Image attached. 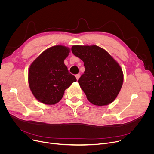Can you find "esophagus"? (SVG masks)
I'll use <instances>...</instances> for the list:
<instances>
[{
    "instance_id": "esophagus-1",
    "label": "esophagus",
    "mask_w": 154,
    "mask_h": 154,
    "mask_svg": "<svg viewBox=\"0 0 154 154\" xmlns=\"http://www.w3.org/2000/svg\"><path fill=\"white\" fill-rule=\"evenodd\" d=\"M80 74H76V75H75V77H76V79H77V80H79V79L80 78Z\"/></svg>"
}]
</instances>
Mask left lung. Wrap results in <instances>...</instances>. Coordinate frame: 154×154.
I'll use <instances>...</instances> for the list:
<instances>
[{"instance_id": "1", "label": "left lung", "mask_w": 154, "mask_h": 154, "mask_svg": "<svg viewBox=\"0 0 154 154\" xmlns=\"http://www.w3.org/2000/svg\"><path fill=\"white\" fill-rule=\"evenodd\" d=\"M71 51L84 63L85 71L78 82L87 99L98 106L113 102L124 80L122 70L118 63L97 46L74 45Z\"/></svg>"}]
</instances>
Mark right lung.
<instances>
[{
  "mask_svg": "<svg viewBox=\"0 0 154 154\" xmlns=\"http://www.w3.org/2000/svg\"><path fill=\"white\" fill-rule=\"evenodd\" d=\"M70 49L61 45L49 48L31 64L28 81L35 97L46 105H54L63 97L64 91L77 81L64 63Z\"/></svg>",
  "mask_w": 154,
  "mask_h": 154,
  "instance_id": "add662e5",
  "label": "right lung"
}]
</instances>
